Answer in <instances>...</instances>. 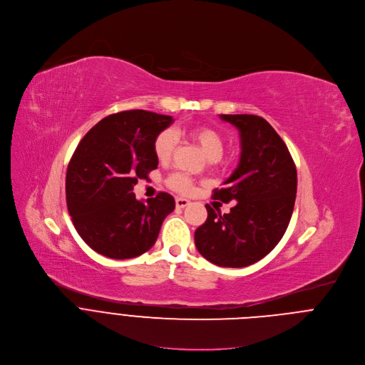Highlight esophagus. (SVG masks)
<instances>
[{"mask_svg": "<svg viewBox=\"0 0 365 365\" xmlns=\"http://www.w3.org/2000/svg\"><path fill=\"white\" fill-rule=\"evenodd\" d=\"M175 203H176V207H179V209H183V207L190 205V202L187 199H183V197H176Z\"/></svg>", "mask_w": 365, "mask_h": 365, "instance_id": "obj_1", "label": "esophagus"}]
</instances>
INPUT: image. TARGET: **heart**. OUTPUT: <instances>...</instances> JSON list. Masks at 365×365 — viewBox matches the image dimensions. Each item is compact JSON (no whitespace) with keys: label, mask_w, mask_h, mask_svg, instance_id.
<instances>
[{"label":"heart","mask_w":365,"mask_h":365,"mask_svg":"<svg viewBox=\"0 0 365 365\" xmlns=\"http://www.w3.org/2000/svg\"><path fill=\"white\" fill-rule=\"evenodd\" d=\"M179 132V130H176ZM186 135L202 149L205 156L213 163L220 162L225 150V136L220 130L209 125H195L186 130ZM175 149V133L169 129L160 132L153 142V152L159 162L166 163L170 160ZM168 186L178 193H190L192 180L183 173H175L168 179Z\"/></svg>","instance_id":"1"}]
</instances>
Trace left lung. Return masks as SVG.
Listing matches in <instances>:
<instances>
[{"instance_id":"8db88e82","label":"left lung","mask_w":365,"mask_h":365,"mask_svg":"<svg viewBox=\"0 0 365 365\" xmlns=\"http://www.w3.org/2000/svg\"><path fill=\"white\" fill-rule=\"evenodd\" d=\"M240 132L242 155L225 187L213 199L235 200L222 215L209 205L206 222L196 229L199 253L220 267H246L267 256L290 223L296 193L294 160L273 126L257 115H220Z\"/></svg>"}]
</instances>
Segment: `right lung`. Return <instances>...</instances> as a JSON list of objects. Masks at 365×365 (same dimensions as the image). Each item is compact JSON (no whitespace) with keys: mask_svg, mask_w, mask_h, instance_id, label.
<instances>
[{"mask_svg":"<svg viewBox=\"0 0 365 365\" xmlns=\"http://www.w3.org/2000/svg\"><path fill=\"white\" fill-rule=\"evenodd\" d=\"M172 116L135 109L99 120L78 143L66 170L68 212L82 240L109 259H132L156 242L175 199L165 192L135 197L138 179L158 168L156 136Z\"/></svg>","mask_w":365,"mask_h":365,"instance_id":"right-lung-1","label":"right lung"}]
</instances>
